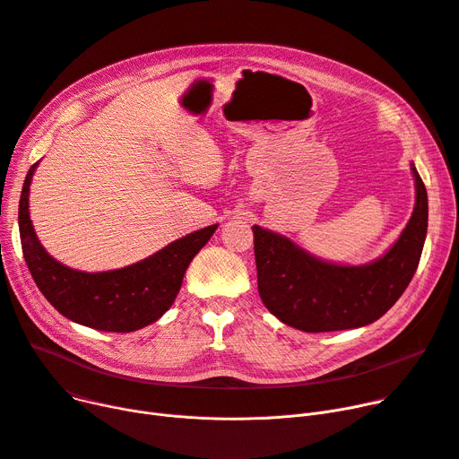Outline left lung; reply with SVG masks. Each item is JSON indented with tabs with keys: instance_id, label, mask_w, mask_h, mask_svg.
<instances>
[{
	"instance_id": "left-lung-1",
	"label": "left lung",
	"mask_w": 459,
	"mask_h": 459,
	"mask_svg": "<svg viewBox=\"0 0 459 459\" xmlns=\"http://www.w3.org/2000/svg\"><path fill=\"white\" fill-rule=\"evenodd\" d=\"M411 173V218L389 251L369 264L321 260L290 238L255 225L258 293L265 308L302 332L349 330L380 319L413 279L429 230V195L415 164Z\"/></svg>"
}]
</instances>
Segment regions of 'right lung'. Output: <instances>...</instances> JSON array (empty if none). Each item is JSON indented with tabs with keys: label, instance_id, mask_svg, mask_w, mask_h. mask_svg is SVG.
Returning <instances> with one entry per match:
<instances>
[{
	"label": "right lung",
	"instance_id": "right-lung-1",
	"mask_svg": "<svg viewBox=\"0 0 459 459\" xmlns=\"http://www.w3.org/2000/svg\"><path fill=\"white\" fill-rule=\"evenodd\" d=\"M39 162L27 171L18 208V227L30 277L51 307L74 323L103 332H133L159 321L182 286L194 256L218 225L171 241L159 253L133 265L84 273L56 262L42 247L29 216V186Z\"/></svg>",
	"mask_w": 459,
	"mask_h": 459
}]
</instances>
